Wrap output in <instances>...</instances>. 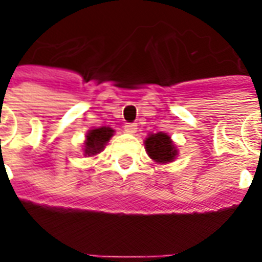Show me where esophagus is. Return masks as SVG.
I'll list each match as a JSON object with an SVG mask.
<instances>
[{"mask_svg":"<svg viewBox=\"0 0 262 262\" xmlns=\"http://www.w3.org/2000/svg\"><path fill=\"white\" fill-rule=\"evenodd\" d=\"M125 132H127V133H136L137 132V125L136 123H125Z\"/></svg>","mask_w":262,"mask_h":262,"instance_id":"1","label":"esophagus"}]
</instances>
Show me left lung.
I'll return each instance as SVG.
<instances>
[{
  "label": "left lung",
  "instance_id": "1",
  "mask_svg": "<svg viewBox=\"0 0 262 262\" xmlns=\"http://www.w3.org/2000/svg\"><path fill=\"white\" fill-rule=\"evenodd\" d=\"M147 152L154 161L159 163L171 162L177 155V149L166 133L159 132L157 135H149L145 140Z\"/></svg>",
  "mask_w": 262,
  "mask_h": 262
}]
</instances>
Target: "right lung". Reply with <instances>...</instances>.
Wrapping results in <instances>:
<instances>
[{
	"instance_id": "add662e5",
	"label": "right lung",
	"mask_w": 262,
	"mask_h": 262,
	"mask_svg": "<svg viewBox=\"0 0 262 262\" xmlns=\"http://www.w3.org/2000/svg\"><path fill=\"white\" fill-rule=\"evenodd\" d=\"M114 130L111 127L103 126L93 129L88 133L86 141H85V154L88 155H96L99 154L101 149L104 148V144L111 139Z\"/></svg>"
}]
</instances>
